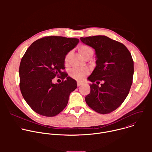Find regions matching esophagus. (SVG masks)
Instances as JSON below:
<instances>
[{
	"label": "esophagus",
	"mask_w": 152,
	"mask_h": 152,
	"mask_svg": "<svg viewBox=\"0 0 152 152\" xmlns=\"http://www.w3.org/2000/svg\"><path fill=\"white\" fill-rule=\"evenodd\" d=\"M82 82H77V86H81L82 85Z\"/></svg>",
	"instance_id": "obj_1"
}]
</instances>
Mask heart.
<instances>
[{
	"label": "heart",
	"mask_w": 152,
	"mask_h": 152,
	"mask_svg": "<svg viewBox=\"0 0 152 152\" xmlns=\"http://www.w3.org/2000/svg\"><path fill=\"white\" fill-rule=\"evenodd\" d=\"M79 51L83 56V57L86 59L87 58H91L93 54L94 50L88 45H80L79 48ZM71 55V52H67L64 58V62L66 65H67L69 62L70 56ZM89 70L86 68H74L70 72V76L72 78L76 80H83L86 76L88 75Z\"/></svg>",
	"instance_id": "heart-1"
}]
</instances>
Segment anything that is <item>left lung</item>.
<instances>
[{"label":"left lung","mask_w":152,"mask_h":152,"mask_svg":"<svg viewBox=\"0 0 152 152\" xmlns=\"http://www.w3.org/2000/svg\"><path fill=\"white\" fill-rule=\"evenodd\" d=\"M80 40L95 49L97 58V66L88 78L93 83L85 102L99 114L111 113L124 101L132 84L134 68L131 53L121 42L106 36L81 37ZM99 80L103 81L100 87Z\"/></svg>","instance_id":"1"}]
</instances>
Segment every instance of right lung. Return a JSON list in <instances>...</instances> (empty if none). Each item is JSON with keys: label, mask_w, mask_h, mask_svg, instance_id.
I'll list each match as a JSON object with an SVG mask.
<instances>
[{"label": "right lung", "mask_w": 152, "mask_h": 152, "mask_svg": "<svg viewBox=\"0 0 152 152\" xmlns=\"http://www.w3.org/2000/svg\"><path fill=\"white\" fill-rule=\"evenodd\" d=\"M79 41L77 38L61 36L42 37L34 41L21 58L20 89L26 103L37 114L54 117L66 107L77 83L64 71V58ZM56 76L63 79L59 84L52 82Z\"/></svg>", "instance_id": "right-lung-1"}]
</instances>
